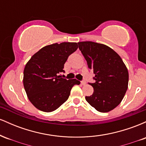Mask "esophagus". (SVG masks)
<instances>
[{
    "mask_svg": "<svg viewBox=\"0 0 146 146\" xmlns=\"http://www.w3.org/2000/svg\"><path fill=\"white\" fill-rule=\"evenodd\" d=\"M81 84L82 85H86V81H82L81 82Z\"/></svg>",
    "mask_w": 146,
    "mask_h": 146,
    "instance_id": "34e87169",
    "label": "esophagus"
}]
</instances>
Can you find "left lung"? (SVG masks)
I'll return each mask as SVG.
<instances>
[{
  "label": "left lung",
  "mask_w": 146,
  "mask_h": 146,
  "mask_svg": "<svg viewBox=\"0 0 146 146\" xmlns=\"http://www.w3.org/2000/svg\"><path fill=\"white\" fill-rule=\"evenodd\" d=\"M79 48L93 71L95 83H89L94 92L86 96L89 104L101 113H107L121 103L128 85V71L121 57L103 44L80 42Z\"/></svg>",
  "instance_id": "1"
}]
</instances>
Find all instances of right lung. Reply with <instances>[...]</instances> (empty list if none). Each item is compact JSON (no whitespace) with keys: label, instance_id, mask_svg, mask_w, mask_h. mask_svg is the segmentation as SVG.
Listing matches in <instances>:
<instances>
[{"label":"right lung","instance_id":"obj_1","mask_svg":"<svg viewBox=\"0 0 146 146\" xmlns=\"http://www.w3.org/2000/svg\"><path fill=\"white\" fill-rule=\"evenodd\" d=\"M76 42L55 43L40 49L25 65L23 85L31 104L43 112L58 108L66 100L76 79L66 80L58 73L64 72L68 56L78 49Z\"/></svg>","mask_w":146,"mask_h":146}]
</instances>
